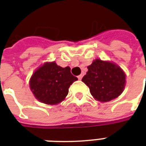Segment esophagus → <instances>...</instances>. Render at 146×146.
Listing matches in <instances>:
<instances>
[{"label":"esophagus","mask_w":146,"mask_h":146,"mask_svg":"<svg viewBox=\"0 0 146 146\" xmlns=\"http://www.w3.org/2000/svg\"><path fill=\"white\" fill-rule=\"evenodd\" d=\"M82 78H83V74H81V75L78 76V79H79V80H82Z\"/></svg>","instance_id":"34e87169"}]
</instances>
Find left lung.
<instances>
[{
	"label": "left lung",
	"mask_w": 146,
	"mask_h": 146,
	"mask_svg": "<svg viewBox=\"0 0 146 146\" xmlns=\"http://www.w3.org/2000/svg\"><path fill=\"white\" fill-rule=\"evenodd\" d=\"M87 68L82 81L90 88L95 100L103 103L109 102L123 92L125 74L118 65L96 59Z\"/></svg>",
	"instance_id": "1"
}]
</instances>
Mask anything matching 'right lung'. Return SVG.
I'll list each match as a JSON object with an SVG mask.
<instances>
[{
    "mask_svg": "<svg viewBox=\"0 0 146 146\" xmlns=\"http://www.w3.org/2000/svg\"><path fill=\"white\" fill-rule=\"evenodd\" d=\"M77 80L69 66L63 68L55 62H47L33 73L30 87L40 102L56 105L65 100L70 85Z\"/></svg>",
    "mask_w": 146,
    "mask_h": 146,
    "instance_id": "add662e5",
    "label": "right lung"
}]
</instances>
